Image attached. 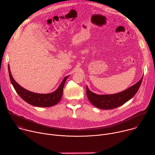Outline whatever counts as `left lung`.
Returning a JSON list of instances; mask_svg holds the SVG:
<instances>
[{
	"mask_svg": "<svg viewBox=\"0 0 155 155\" xmlns=\"http://www.w3.org/2000/svg\"><path fill=\"white\" fill-rule=\"evenodd\" d=\"M142 78L127 90L114 94L99 95L91 92L86 86V95L90 102L97 108L108 110L118 107L133 97L137 93L142 81Z\"/></svg>",
	"mask_w": 155,
	"mask_h": 155,
	"instance_id": "1",
	"label": "left lung"
}]
</instances>
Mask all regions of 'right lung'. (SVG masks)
<instances>
[{"label":"right lung","instance_id":"right-lung-1","mask_svg":"<svg viewBox=\"0 0 155 155\" xmlns=\"http://www.w3.org/2000/svg\"><path fill=\"white\" fill-rule=\"evenodd\" d=\"M8 68L10 79L15 91L22 99L28 104L35 107H49L57 104L61 101L63 94L64 86L69 76L65 77L63 79L62 83L55 91L48 94H38L29 91L18 84L12 75L9 64Z\"/></svg>","mask_w":155,"mask_h":155}]
</instances>
